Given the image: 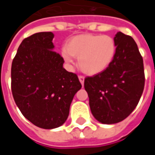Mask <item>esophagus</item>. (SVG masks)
<instances>
[{
    "mask_svg": "<svg viewBox=\"0 0 155 155\" xmlns=\"http://www.w3.org/2000/svg\"><path fill=\"white\" fill-rule=\"evenodd\" d=\"M79 80H80V82L81 83L82 85H84V77L83 75H79Z\"/></svg>",
    "mask_w": 155,
    "mask_h": 155,
    "instance_id": "34e87169",
    "label": "esophagus"
}]
</instances>
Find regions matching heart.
<instances>
[{
    "label": "heart",
    "instance_id": "b5f03b06",
    "mask_svg": "<svg viewBox=\"0 0 155 155\" xmlns=\"http://www.w3.org/2000/svg\"><path fill=\"white\" fill-rule=\"evenodd\" d=\"M116 51L114 40L110 35L84 34L72 38L67 48H63L61 56L66 64H74V56L79 58L81 71L88 74H97L107 69Z\"/></svg>",
    "mask_w": 155,
    "mask_h": 155
}]
</instances>
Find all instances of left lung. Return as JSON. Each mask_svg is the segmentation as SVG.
I'll return each mask as SVG.
<instances>
[{"label": "left lung", "mask_w": 155, "mask_h": 155, "mask_svg": "<svg viewBox=\"0 0 155 155\" xmlns=\"http://www.w3.org/2000/svg\"><path fill=\"white\" fill-rule=\"evenodd\" d=\"M115 55L109 67L84 79L91 113L102 124L119 123L135 109L144 87L143 58L135 41L118 32Z\"/></svg>", "instance_id": "1"}]
</instances>
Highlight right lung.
Here are the masks:
<instances>
[{
	"label": "right lung",
	"mask_w": 155,
	"mask_h": 155,
	"mask_svg": "<svg viewBox=\"0 0 155 155\" xmlns=\"http://www.w3.org/2000/svg\"><path fill=\"white\" fill-rule=\"evenodd\" d=\"M52 32H39L22 41L12 64V91L22 114L45 130L66 121L74 94L81 89L76 74L63 68L54 50Z\"/></svg>",
	"instance_id": "1"
}]
</instances>
